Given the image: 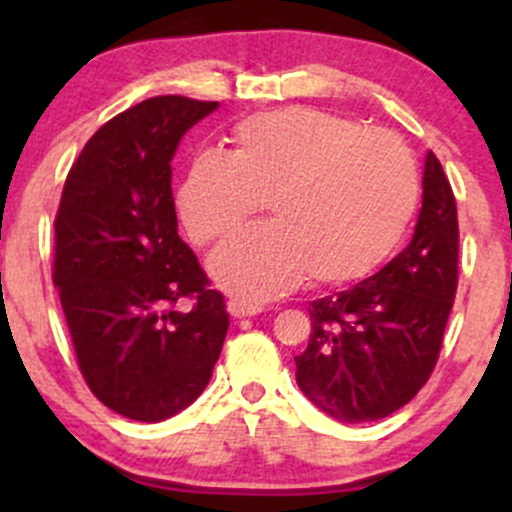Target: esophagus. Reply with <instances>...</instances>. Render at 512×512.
Here are the masks:
<instances>
[{
  "mask_svg": "<svg viewBox=\"0 0 512 512\" xmlns=\"http://www.w3.org/2000/svg\"><path fill=\"white\" fill-rule=\"evenodd\" d=\"M228 313L233 317H252L257 313H262L260 305H250L245 301H238V298H233V301H228Z\"/></svg>",
  "mask_w": 512,
  "mask_h": 512,
  "instance_id": "1",
  "label": "esophagus"
}]
</instances>
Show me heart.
I'll return each mask as SVG.
<instances>
[{
  "label": "heart",
  "instance_id": "obj_1",
  "mask_svg": "<svg viewBox=\"0 0 512 512\" xmlns=\"http://www.w3.org/2000/svg\"><path fill=\"white\" fill-rule=\"evenodd\" d=\"M233 156L204 151L178 190L199 245L236 231L269 199L267 226L219 245L216 284L264 303L310 276L320 286L363 279L395 252L419 204L409 149L387 132L320 110L252 115L233 132Z\"/></svg>",
  "mask_w": 512,
  "mask_h": 512
}]
</instances>
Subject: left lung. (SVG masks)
Instances as JSON below:
<instances>
[{"mask_svg":"<svg viewBox=\"0 0 512 512\" xmlns=\"http://www.w3.org/2000/svg\"><path fill=\"white\" fill-rule=\"evenodd\" d=\"M411 243L380 272L337 296L317 298L296 383L342 424L390 416L411 402L438 361L457 291V207L433 151Z\"/></svg>","mask_w":512,"mask_h":512,"instance_id":"obj_1","label":"left lung"}]
</instances>
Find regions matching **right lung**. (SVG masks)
<instances>
[{"instance_id": "right-lung-1", "label": "right lung", "mask_w": 512, "mask_h": 512, "mask_svg": "<svg viewBox=\"0 0 512 512\" xmlns=\"http://www.w3.org/2000/svg\"><path fill=\"white\" fill-rule=\"evenodd\" d=\"M219 103L156 96L98 129L69 170L55 219V279L79 368L108 409L156 424L209 385L226 303L178 236L173 161ZM192 297L190 314L174 310Z\"/></svg>"}]
</instances>
